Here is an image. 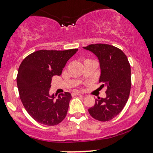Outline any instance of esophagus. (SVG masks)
I'll return each mask as SVG.
<instances>
[{"mask_svg": "<svg viewBox=\"0 0 153 153\" xmlns=\"http://www.w3.org/2000/svg\"><path fill=\"white\" fill-rule=\"evenodd\" d=\"M72 95L73 96H83L82 94H81L80 93H78V92H73V93H72Z\"/></svg>", "mask_w": 153, "mask_h": 153, "instance_id": "1", "label": "esophagus"}]
</instances>
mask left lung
Listing matches in <instances>:
<instances>
[{"mask_svg": "<svg viewBox=\"0 0 153 153\" xmlns=\"http://www.w3.org/2000/svg\"><path fill=\"white\" fill-rule=\"evenodd\" d=\"M98 57L101 87L107 88L106 97L96 99L89 108L92 117L102 122L109 121L122 111L130 94L131 66L126 55L117 47L108 44H92L84 47Z\"/></svg>", "mask_w": 153, "mask_h": 153, "instance_id": "obj_1", "label": "left lung"}]
</instances>
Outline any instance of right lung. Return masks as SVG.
Instances as JSON below:
<instances>
[{
  "instance_id": "right-lung-1",
  "label": "right lung",
  "mask_w": 153,
  "mask_h": 153,
  "mask_svg": "<svg viewBox=\"0 0 153 153\" xmlns=\"http://www.w3.org/2000/svg\"><path fill=\"white\" fill-rule=\"evenodd\" d=\"M78 49L39 50L25 57L17 75V86L24 107L36 122L56 126L64 120L72 96L49 94L51 78L60 76L68 60Z\"/></svg>"
}]
</instances>
